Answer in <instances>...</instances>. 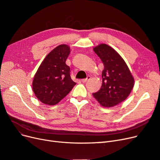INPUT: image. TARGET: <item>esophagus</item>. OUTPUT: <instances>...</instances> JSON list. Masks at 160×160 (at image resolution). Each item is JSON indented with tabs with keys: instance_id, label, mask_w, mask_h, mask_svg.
Segmentation results:
<instances>
[{
	"instance_id": "obj_1",
	"label": "esophagus",
	"mask_w": 160,
	"mask_h": 160,
	"mask_svg": "<svg viewBox=\"0 0 160 160\" xmlns=\"http://www.w3.org/2000/svg\"><path fill=\"white\" fill-rule=\"evenodd\" d=\"M90 79H91V77H90V76H88V77H87L86 79H82V80H81V81L83 82V83H85V82H87V81H88V80H89Z\"/></svg>"
}]
</instances>
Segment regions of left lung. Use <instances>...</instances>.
<instances>
[{
	"instance_id": "1",
	"label": "left lung",
	"mask_w": 160,
	"mask_h": 160,
	"mask_svg": "<svg viewBox=\"0 0 160 160\" xmlns=\"http://www.w3.org/2000/svg\"><path fill=\"white\" fill-rule=\"evenodd\" d=\"M93 51L102 61V86L93 95L99 104L111 108L122 103L130 94L134 78L123 58L112 47L100 44Z\"/></svg>"
}]
</instances>
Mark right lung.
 <instances>
[{
    "instance_id": "right-lung-1",
    "label": "right lung",
    "mask_w": 160,
    "mask_h": 160,
    "mask_svg": "<svg viewBox=\"0 0 160 160\" xmlns=\"http://www.w3.org/2000/svg\"><path fill=\"white\" fill-rule=\"evenodd\" d=\"M70 52L68 45L57 46L46 56L34 76L32 91L44 104H57L76 84L71 78L70 67L65 63Z\"/></svg>"
}]
</instances>
